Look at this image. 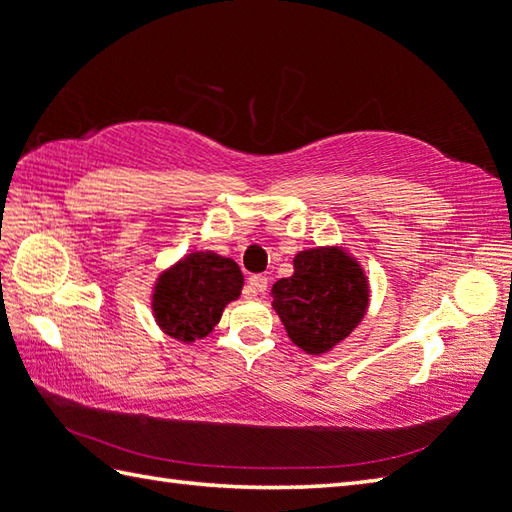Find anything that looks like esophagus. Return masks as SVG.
I'll return each mask as SVG.
<instances>
[{
  "instance_id": "esophagus-1",
  "label": "esophagus",
  "mask_w": 512,
  "mask_h": 512,
  "mask_svg": "<svg viewBox=\"0 0 512 512\" xmlns=\"http://www.w3.org/2000/svg\"><path fill=\"white\" fill-rule=\"evenodd\" d=\"M248 290H251L253 294L266 292V290H268V277H264V275H253L251 279H248Z\"/></svg>"
}]
</instances>
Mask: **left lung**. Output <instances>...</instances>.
Returning <instances> with one entry per match:
<instances>
[{
    "label": "left lung",
    "instance_id": "1",
    "mask_svg": "<svg viewBox=\"0 0 512 512\" xmlns=\"http://www.w3.org/2000/svg\"><path fill=\"white\" fill-rule=\"evenodd\" d=\"M272 307L288 338L310 355H323L362 323L368 281L340 246H316L294 257V275L272 285Z\"/></svg>",
    "mask_w": 512,
    "mask_h": 512
}]
</instances>
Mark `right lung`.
<instances>
[{"instance_id": "obj_1", "label": "right lung", "mask_w": 512, "mask_h": 512, "mask_svg": "<svg viewBox=\"0 0 512 512\" xmlns=\"http://www.w3.org/2000/svg\"><path fill=\"white\" fill-rule=\"evenodd\" d=\"M242 285L244 275L233 259L213 251L187 253L154 283V320L178 342L200 340L220 323L224 307L242 294Z\"/></svg>"}]
</instances>
